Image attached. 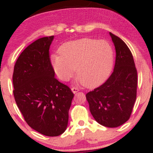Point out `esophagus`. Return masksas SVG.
Masks as SVG:
<instances>
[{
  "instance_id": "34e87169",
  "label": "esophagus",
  "mask_w": 153,
  "mask_h": 153,
  "mask_svg": "<svg viewBox=\"0 0 153 153\" xmlns=\"http://www.w3.org/2000/svg\"><path fill=\"white\" fill-rule=\"evenodd\" d=\"M71 90H72V91H73V94H76L77 92H78V91H79V89L78 88H75V87L72 88Z\"/></svg>"
}]
</instances>
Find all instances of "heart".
Wrapping results in <instances>:
<instances>
[{"label":"heart","mask_w":153,"mask_h":153,"mask_svg":"<svg viewBox=\"0 0 153 153\" xmlns=\"http://www.w3.org/2000/svg\"><path fill=\"white\" fill-rule=\"evenodd\" d=\"M59 54H52L50 62L60 80H68L77 70V77L83 85L94 88L106 80L114 64V51L105 40L81 39L66 42Z\"/></svg>","instance_id":"b5f03b06"}]
</instances>
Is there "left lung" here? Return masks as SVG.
<instances>
[{
    "mask_svg": "<svg viewBox=\"0 0 153 153\" xmlns=\"http://www.w3.org/2000/svg\"><path fill=\"white\" fill-rule=\"evenodd\" d=\"M116 50L114 72L103 85L86 94L95 120L107 127H117L130 117L136 101L137 73L129 47L109 32Z\"/></svg>",
    "mask_w": 153,
    "mask_h": 153,
    "instance_id": "1",
    "label": "left lung"
}]
</instances>
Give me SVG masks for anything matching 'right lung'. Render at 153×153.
Returning <instances> with one entry per match:
<instances>
[{"label": "right lung", "mask_w": 153, "mask_h": 153, "mask_svg": "<svg viewBox=\"0 0 153 153\" xmlns=\"http://www.w3.org/2000/svg\"><path fill=\"white\" fill-rule=\"evenodd\" d=\"M54 36L36 40L22 52L13 74L15 101L29 126L49 137L62 134L74 94L54 78L49 50Z\"/></svg>", "instance_id": "1"}]
</instances>
